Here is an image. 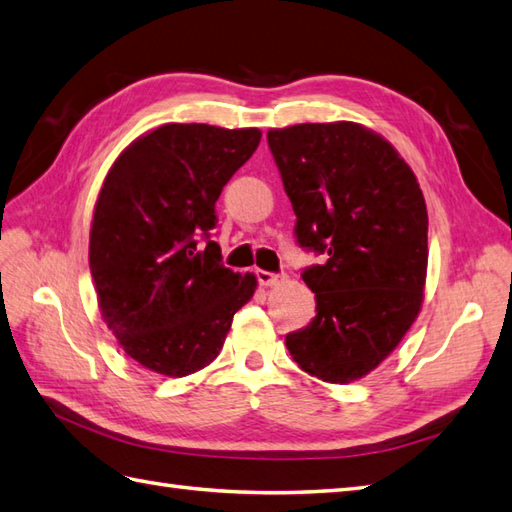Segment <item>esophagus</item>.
Wrapping results in <instances>:
<instances>
[{
    "label": "esophagus",
    "instance_id": "34e87169",
    "mask_svg": "<svg viewBox=\"0 0 512 512\" xmlns=\"http://www.w3.org/2000/svg\"><path fill=\"white\" fill-rule=\"evenodd\" d=\"M255 277L259 281V285H264V288H272V285H277L281 281L279 275H275V272H268V270H255Z\"/></svg>",
    "mask_w": 512,
    "mask_h": 512
}]
</instances>
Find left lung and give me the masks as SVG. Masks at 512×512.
<instances>
[{
	"instance_id": "1",
	"label": "left lung",
	"mask_w": 512,
	"mask_h": 512,
	"mask_svg": "<svg viewBox=\"0 0 512 512\" xmlns=\"http://www.w3.org/2000/svg\"><path fill=\"white\" fill-rule=\"evenodd\" d=\"M296 216V242L323 255L301 272L312 323L285 336L292 360L329 384L368 375L419 316L427 209L417 176L388 141L353 122L268 130Z\"/></svg>"
}]
</instances>
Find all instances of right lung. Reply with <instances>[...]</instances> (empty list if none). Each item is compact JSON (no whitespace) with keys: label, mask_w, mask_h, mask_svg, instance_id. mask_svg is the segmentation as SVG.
Returning <instances> with one entry per match:
<instances>
[{"label":"right lung","mask_w":512,"mask_h":512,"mask_svg":"<svg viewBox=\"0 0 512 512\" xmlns=\"http://www.w3.org/2000/svg\"><path fill=\"white\" fill-rule=\"evenodd\" d=\"M259 139L257 128L163 124L104 178L89 237L98 305L126 355L154 373L185 377L216 360L255 294V275L222 266L211 229Z\"/></svg>","instance_id":"1"}]
</instances>
